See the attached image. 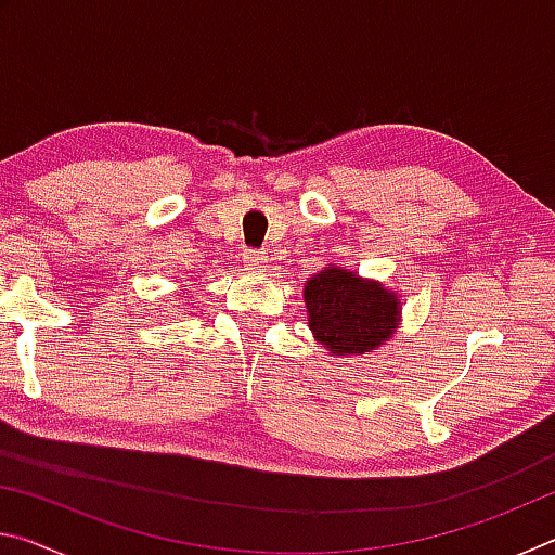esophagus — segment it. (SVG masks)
<instances>
[{
    "mask_svg": "<svg viewBox=\"0 0 555 555\" xmlns=\"http://www.w3.org/2000/svg\"><path fill=\"white\" fill-rule=\"evenodd\" d=\"M242 264L249 271V274H261V271L267 269V259H264V255H259V251L249 249V251H244Z\"/></svg>",
    "mask_w": 555,
    "mask_h": 555,
    "instance_id": "esophagus-1",
    "label": "esophagus"
}]
</instances>
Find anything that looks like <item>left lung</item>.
<instances>
[{"label": "left lung", "instance_id": "obj_1", "mask_svg": "<svg viewBox=\"0 0 555 555\" xmlns=\"http://www.w3.org/2000/svg\"><path fill=\"white\" fill-rule=\"evenodd\" d=\"M308 327L333 357L379 350L401 325V296L382 281L327 264L306 281Z\"/></svg>", "mask_w": 555, "mask_h": 555}]
</instances>
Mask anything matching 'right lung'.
Returning a JSON list of instances; mask_svg holds the SVG:
<instances>
[{"mask_svg": "<svg viewBox=\"0 0 555 555\" xmlns=\"http://www.w3.org/2000/svg\"><path fill=\"white\" fill-rule=\"evenodd\" d=\"M181 291H183V298H188V291L185 288H181Z\"/></svg>", "mask_w": 555, "mask_h": 555, "instance_id": "right-lung-1", "label": "right lung"}]
</instances>
